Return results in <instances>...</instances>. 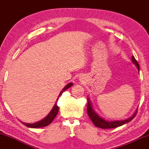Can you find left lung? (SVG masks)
Segmentation results:
<instances>
[{
  "label": "left lung",
  "instance_id": "1",
  "mask_svg": "<svg viewBox=\"0 0 149 149\" xmlns=\"http://www.w3.org/2000/svg\"><path fill=\"white\" fill-rule=\"evenodd\" d=\"M132 61L135 66H136L138 69V72H139V65L138 62L136 61L134 56H132ZM87 111H88V114L90 117V120L93 123L96 127H98L100 128H102V129H109V128H115L119 126L123 125L127 123L130 122V121L135 117L136 114V110L135 111L132 116L131 117L128 118L125 120H112V121H108L107 120L103 118L102 117L97 113L96 111L94 110L93 107H92V104L91 102V100L90 98L88 97V106H87Z\"/></svg>",
  "mask_w": 149,
  "mask_h": 149
}]
</instances>
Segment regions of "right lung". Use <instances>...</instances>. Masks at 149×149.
I'll use <instances>...</instances> for the list:
<instances>
[{"mask_svg":"<svg viewBox=\"0 0 149 149\" xmlns=\"http://www.w3.org/2000/svg\"><path fill=\"white\" fill-rule=\"evenodd\" d=\"M72 85H73L72 83H69V84L66 85V86L62 89V90H61L60 93H59V96H58V98L57 99V101H56L55 104H54V107H53L52 110H51V111L47 114V116H46V117H45V118L41 120L38 121V122L35 123H26L22 122V123L24 125L26 126V127H31V128L43 127H45V126L49 125L52 122V120L54 119V118L56 117V116L57 115L58 111H59V107H58L57 104V101L59 100V97L62 95V93L65 91V90H67L68 88H69L70 87H71Z\"/></svg>","mask_w":149,"mask_h":149,"instance_id":"right-lung-1","label":"right lung"}]
</instances>
